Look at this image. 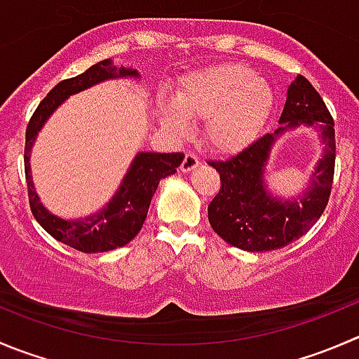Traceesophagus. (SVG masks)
I'll list each match as a JSON object with an SVG mask.
<instances>
[{
    "label": "esophagus",
    "instance_id": "1",
    "mask_svg": "<svg viewBox=\"0 0 359 359\" xmlns=\"http://www.w3.org/2000/svg\"><path fill=\"white\" fill-rule=\"evenodd\" d=\"M198 165H200V159H198V156L194 154V152H187V154L184 156V161H182V165H180V170H182V172H191V170L196 168Z\"/></svg>",
    "mask_w": 359,
    "mask_h": 359
}]
</instances>
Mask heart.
<instances>
[{"label": "heart", "instance_id": "b5f03b06", "mask_svg": "<svg viewBox=\"0 0 359 359\" xmlns=\"http://www.w3.org/2000/svg\"><path fill=\"white\" fill-rule=\"evenodd\" d=\"M273 105L272 89L243 65H215L184 76L173 103H159L166 130L187 131V121H203L208 145L236 152L256 138Z\"/></svg>", "mask_w": 359, "mask_h": 359}]
</instances>
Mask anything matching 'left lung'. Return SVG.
Here are the masks:
<instances>
[{"label": "left lung", "instance_id": "left-lung-1", "mask_svg": "<svg viewBox=\"0 0 359 359\" xmlns=\"http://www.w3.org/2000/svg\"><path fill=\"white\" fill-rule=\"evenodd\" d=\"M280 128L266 133L224 161H208L219 172L221 187L208 205L212 229L229 245L249 252L286 247L318 222L328 205L335 173V123L314 86L298 75L287 89ZM300 123L322 131L325 156L320 160L309 189L297 201L283 202L264 189V165L273 142Z\"/></svg>", "mask_w": 359, "mask_h": 359}]
</instances>
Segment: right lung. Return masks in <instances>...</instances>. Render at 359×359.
Listing matches in <instances>:
<instances>
[{
  "label": "right lung",
  "mask_w": 359,
  "mask_h": 359,
  "mask_svg": "<svg viewBox=\"0 0 359 359\" xmlns=\"http://www.w3.org/2000/svg\"><path fill=\"white\" fill-rule=\"evenodd\" d=\"M126 75L137 76L138 73L137 69H117L116 66H112V61L105 59V61L96 62L91 68L73 76V79L61 80L41 100L26 128L24 172H26L27 198H29L31 212L48 235L54 236L59 242L66 243V245L73 247V249L80 250V252H107V250L117 249V247H123L128 242H131L144 226L149 205H151L152 196L158 189L159 180L173 175L184 159L182 152H168V154L138 152L116 196L105 205L103 210L89 215V217L66 221V219L52 215L40 203L29 173V151L40 128L69 95L83 91L87 87L103 82L107 79Z\"/></svg>",
  "instance_id": "obj_1"
}]
</instances>
